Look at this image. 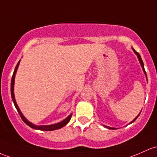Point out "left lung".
<instances>
[{"instance_id": "obj_1", "label": "left lung", "mask_w": 157, "mask_h": 157, "mask_svg": "<svg viewBox=\"0 0 157 157\" xmlns=\"http://www.w3.org/2000/svg\"><path fill=\"white\" fill-rule=\"evenodd\" d=\"M133 51H134V52H135V53L136 54V55H137V57H138V59H139V60H140V64H141V65H142V69H143V71H144V73H145V74H146V72H145V68H144V64H143V61H142V58H141V56H140V54H139L138 53V52H136V50H133ZM140 114H139V115L138 116H137V117H136V119H133V121H131V123L132 122H133V121H134L135 120H136V119H137V118H138V117H139V116H140ZM106 128H109V129H115V128H109V127H107L106 126Z\"/></svg>"}]
</instances>
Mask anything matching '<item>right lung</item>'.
I'll return each mask as SVG.
<instances>
[{"label":"right lung","instance_id":"1","mask_svg":"<svg viewBox=\"0 0 157 157\" xmlns=\"http://www.w3.org/2000/svg\"><path fill=\"white\" fill-rule=\"evenodd\" d=\"M19 63H20V61H18V63H17V64L16 67H15V70H14L13 75H12V81H11V96H12V101H13L14 105H15V107H16L17 112H18L19 115H20V117L22 119V120L24 121V122H25L28 126L30 127V128H33V129L40 130V131H54V130L60 129V128H63V127L66 125V124H67L68 122H69V121L70 120V119H71L72 114H70L69 117H68L67 118H66V119H65L64 120H63L62 121H61V122L57 123V124H51V125H40V126H37V125H34V124H32L31 122H29V121L26 120V119L24 117V115H23L22 113L21 112V110H20V109H19L18 106H17L16 101H15V96H14V83H15V73H16L17 67H18Z\"/></svg>","mask_w":157,"mask_h":157}]
</instances>
